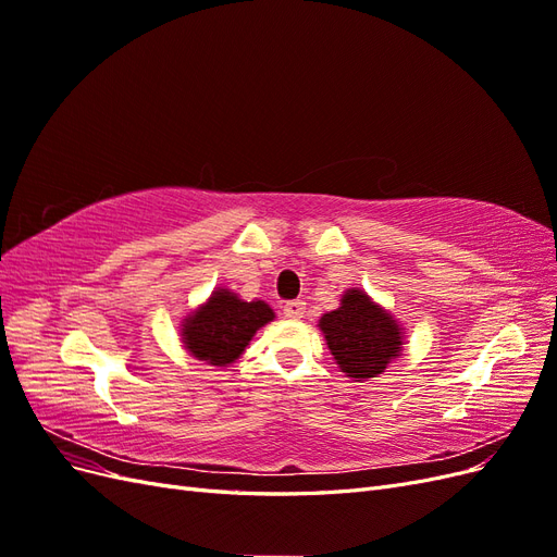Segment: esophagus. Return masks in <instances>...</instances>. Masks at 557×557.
<instances>
[{"label":"esophagus","mask_w":557,"mask_h":557,"mask_svg":"<svg viewBox=\"0 0 557 557\" xmlns=\"http://www.w3.org/2000/svg\"><path fill=\"white\" fill-rule=\"evenodd\" d=\"M305 311H307V305L301 299H293V301H285L283 305V315L288 320H299L305 318Z\"/></svg>","instance_id":"esophagus-1"}]
</instances>
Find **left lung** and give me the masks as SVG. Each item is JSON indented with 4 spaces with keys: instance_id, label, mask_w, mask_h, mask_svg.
Returning a JSON list of instances; mask_svg holds the SVG:
<instances>
[{
    "instance_id": "1",
    "label": "left lung",
    "mask_w": 557,
    "mask_h": 557,
    "mask_svg": "<svg viewBox=\"0 0 557 557\" xmlns=\"http://www.w3.org/2000/svg\"><path fill=\"white\" fill-rule=\"evenodd\" d=\"M327 348L342 372L356 381L379 376L401 352L404 330L397 320L364 290L350 288L342 295V307L323 313Z\"/></svg>"
}]
</instances>
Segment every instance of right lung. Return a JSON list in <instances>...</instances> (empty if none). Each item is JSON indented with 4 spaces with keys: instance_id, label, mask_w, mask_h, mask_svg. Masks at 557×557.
I'll return each instance as SVG.
<instances>
[{
    "instance_id": "obj_1",
    "label": "right lung",
    "mask_w": 557,
    "mask_h": 557,
    "mask_svg": "<svg viewBox=\"0 0 557 557\" xmlns=\"http://www.w3.org/2000/svg\"><path fill=\"white\" fill-rule=\"evenodd\" d=\"M274 318L267 301H244L227 288H218L205 305L183 318L181 339L193 358L227 367L242 358L256 332Z\"/></svg>"
}]
</instances>
